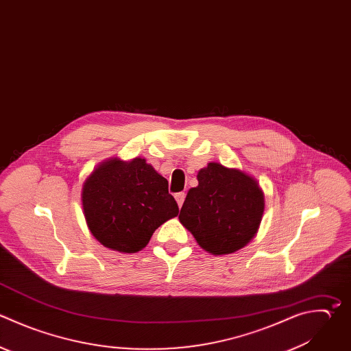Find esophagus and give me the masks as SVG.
Instances as JSON below:
<instances>
[{
	"label": "esophagus",
	"instance_id": "34e87169",
	"mask_svg": "<svg viewBox=\"0 0 351 351\" xmlns=\"http://www.w3.org/2000/svg\"><path fill=\"white\" fill-rule=\"evenodd\" d=\"M174 197H176V200L178 203V207H182V203L185 200V193L184 192H178V193H176Z\"/></svg>",
	"mask_w": 351,
	"mask_h": 351
}]
</instances>
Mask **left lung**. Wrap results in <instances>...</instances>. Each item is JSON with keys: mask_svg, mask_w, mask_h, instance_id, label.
<instances>
[{"mask_svg": "<svg viewBox=\"0 0 351 351\" xmlns=\"http://www.w3.org/2000/svg\"><path fill=\"white\" fill-rule=\"evenodd\" d=\"M189 189L180 222L202 248L223 255L243 248L255 236L265 203L258 182L240 170L208 163Z\"/></svg>", "mask_w": 351, "mask_h": 351, "instance_id": "1", "label": "left lung"}]
</instances>
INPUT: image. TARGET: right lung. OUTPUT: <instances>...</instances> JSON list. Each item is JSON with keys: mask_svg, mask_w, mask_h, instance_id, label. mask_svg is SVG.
Returning <instances> with one entry per match:
<instances>
[{"mask_svg": "<svg viewBox=\"0 0 351 351\" xmlns=\"http://www.w3.org/2000/svg\"><path fill=\"white\" fill-rule=\"evenodd\" d=\"M82 206L92 234L121 252L144 248L154 232L178 215L169 182L145 159H111L86 180Z\"/></svg>", "mask_w": 351, "mask_h": 351, "instance_id": "right-lung-1", "label": "right lung"}]
</instances>
